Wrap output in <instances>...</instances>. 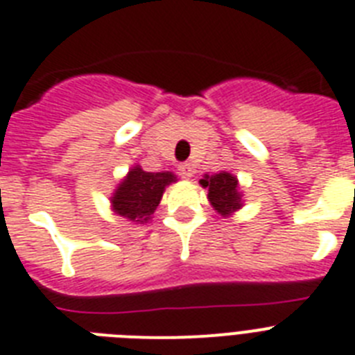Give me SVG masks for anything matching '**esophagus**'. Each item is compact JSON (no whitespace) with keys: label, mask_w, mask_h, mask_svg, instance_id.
<instances>
[{"label":"esophagus","mask_w":355,"mask_h":355,"mask_svg":"<svg viewBox=\"0 0 355 355\" xmlns=\"http://www.w3.org/2000/svg\"><path fill=\"white\" fill-rule=\"evenodd\" d=\"M178 171H180V175H182L184 178L193 177V166H191V164H180Z\"/></svg>","instance_id":"obj_1"}]
</instances>
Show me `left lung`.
I'll return each mask as SVG.
<instances>
[{"mask_svg": "<svg viewBox=\"0 0 355 355\" xmlns=\"http://www.w3.org/2000/svg\"><path fill=\"white\" fill-rule=\"evenodd\" d=\"M200 186L207 189V200L223 217H232L233 213H237L244 206V195L241 191L239 178L230 171L204 175V178H200Z\"/></svg>", "mask_w": 355, "mask_h": 355, "instance_id": "8db88e82", "label": "left lung"}]
</instances>
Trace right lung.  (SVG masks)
I'll list each match as a JSON object with an SVG mask.
<instances>
[{"mask_svg":"<svg viewBox=\"0 0 355 355\" xmlns=\"http://www.w3.org/2000/svg\"><path fill=\"white\" fill-rule=\"evenodd\" d=\"M173 182H177L175 173H149L135 164L109 198L111 209L135 224H148L162 200L166 187Z\"/></svg>","mask_w":355,"mask_h":355,"instance_id":"1","label":"right lung"}]
</instances>
